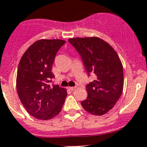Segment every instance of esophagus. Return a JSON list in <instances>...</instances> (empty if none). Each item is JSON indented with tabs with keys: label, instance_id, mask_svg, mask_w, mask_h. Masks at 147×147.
<instances>
[{
	"label": "esophagus",
	"instance_id": "obj_1",
	"mask_svg": "<svg viewBox=\"0 0 147 147\" xmlns=\"http://www.w3.org/2000/svg\"><path fill=\"white\" fill-rule=\"evenodd\" d=\"M76 88V87H69V89L70 90H74Z\"/></svg>",
	"mask_w": 147,
	"mask_h": 147
}]
</instances>
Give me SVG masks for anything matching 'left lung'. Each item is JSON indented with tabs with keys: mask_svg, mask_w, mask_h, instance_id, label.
<instances>
[{
	"mask_svg": "<svg viewBox=\"0 0 147 147\" xmlns=\"http://www.w3.org/2000/svg\"><path fill=\"white\" fill-rule=\"evenodd\" d=\"M82 57L88 76L96 79L86 86L88 97L81 104L94 115H102L112 109L123 90V66L116 51L97 37L69 39Z\"/></svg>",
	"mask_w": 147,
	"mask_h": 147,
	"instance_id": "left-lung-1",
	"label": "left lung"
}]
</instances>
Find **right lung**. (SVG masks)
Here are the masks:
<instances>
[{"label": "right lung", "mask_w": 147, "mask_h": 147, "mask_svg": "<svg viewBox=\"0 0 147 147\" xmlns=\"http://www.w3.org/2000/svg\"><path fill=\"white\" fill-rule=\"evenodd\" d=\"M65 41L40 39L33 43L20 59L16 90L23 107L34 118L48 120L62 109L67 92L59 85H49L54 78L51 68L57 51Z\"/></svg>", "instance_id": "right-lung-1"}]
</instances>
